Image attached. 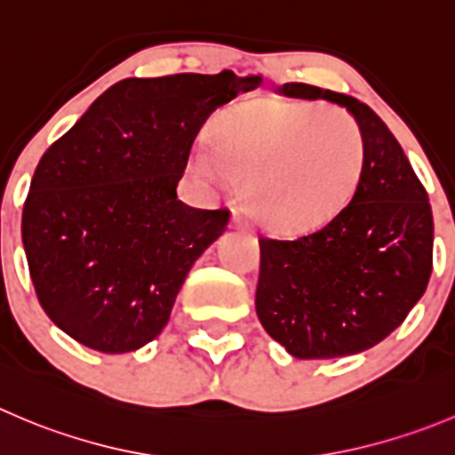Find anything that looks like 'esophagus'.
Segmentation results:
<instances>
[{
	"mask_svg": "<svg viewBox=\"0 0 455 455\" xmlns=\"http://www.w3.org/2000/svg\"><path fill=\"white\" fill-rule=\"evenodd\" d=\"M231 227H233V228H237V231H251V224L246 222V220L242 218L240 213H233V218H231Z\"/></svg>",
	"mask_w": 455,
	"mask_h": 455,
	"instance_id": "obj_1",
	"label": "esophagus"
}]
</instances>
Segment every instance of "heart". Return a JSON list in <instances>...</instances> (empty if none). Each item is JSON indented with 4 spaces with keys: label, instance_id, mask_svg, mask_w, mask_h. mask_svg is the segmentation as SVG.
Returning <instances> with one entry per match:
<instances>
[{
    "label": "heart",
    "instance_id": "b5f03b06",
    "mask_svg": "<svg viewBox=\"0 0 455 455\" xmlns=\"http://www.w3.org/2000/svg\"><path fill=\"white\" fill-rule=\"evenodd\" d=\"M206 184H244L246 209L277 233L322 227L349 204L364 169V135L342 108L320 101H244L218 117L211 148L191 157Z\"/></svg>",
    "mask_w": 455,
    "mask_h": 455
}]
</instances>
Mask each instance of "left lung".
Wrapping results in <instances>:
<instances>
[{"instance_id": "obj_1", "label": "left lung", "mask_w": 455, "mask_h": 455, "mask_svg": "<svg viewBox=\"0 0 455 455\" xmlns=\"http://www.w3.org/2000/svg\"><path fill=\"white\" fill-rule=\"evenodd\" d=\"M282 95L347 108L364 135L349 204L295 240H259L255 311L298 360L355 355L398 329L427 291L434 218L425 187L385 122L360 100L291 82Z\"/></svg>"}]
</instances>
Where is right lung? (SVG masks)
<instances>
[{"label":"right lung","instance_id":"add662e5","mask_svg":"<svg viewBox=\"0 0 455 455\" xmlns=\"http://www.w3.org/2000/svg\"><path fill=\"white\" fill-rule=\"evenodd\" d=\"M262 75L129 77L101 92L39 160L21 215L30 280L79 345L129 354L160 335L228 211L178 200L204 122Z\"/></svg>","mask_w":455,"mask_h":455}]
</instances>
